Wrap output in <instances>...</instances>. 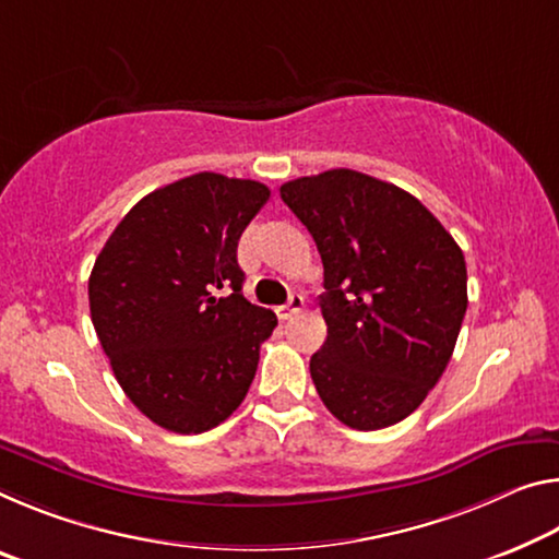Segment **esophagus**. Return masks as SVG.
<instances>
[{
  "label": "esophagus",
  "instance_id": "esophagus-1",
  "mask_svg": "<svg viewBox=\"0 0 559 559\" xmlns=\"http://www.w3.org/2000/svg\"><path fill=\"white\" fill-rule=\"evenodd\" d=\"M300 308H304V296H300V294H290L288 304L278 308V316H281V318H290V316H296V313L300 311Z\"/></svg>",
  "mask_w": 559,
  "mask_h": 559
}]
</instances>
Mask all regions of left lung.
Masks as SVG:
<instances>
[{"instance_id":"8db88e82","label":"left lung","mask_w":559,"mask_h":559,"mask_svg":"<svg viewBox=\"0 0 559 559\" xmlns=\"http://www.w3.org/2000/svg\"><path fill=\"white\" fill-rule=\"evenodd\" d=\"M281 199L323 261L318 395L353 430L401 423L455 350L467 308L463 251L418 199L350 168L283 183Z\"/></svg>"}]
</instances>
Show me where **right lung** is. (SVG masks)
I'll list each match as a JSON object with an SVG mask.
<instances>
[{"label": "right lung", "mask_w": 559, "mask_h": 559, "mask_svg": "<svg viewBox=\"0 0 559 559\" xmlns=\"http://www.w3.org/2000/svg\"><path fill=\"white\" fill-rule=\"evenodd\" d=\"M269 186L201 171L141 199L88 276V308L123 393L181 436L243 403L276 313L243 298L238 238Z\"/></svg>", "instance_id": "1"}]
</instances>
